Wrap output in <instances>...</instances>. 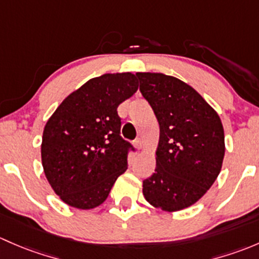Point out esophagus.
<instances>
[{
	"instance_id": "esophagus-1",
	"label": "esophagus",
	"mask_w": 259,
	"mask_h": 259,
	"mask_svg": "<svg viewBox=\"0 0 259 259\" xmlns=\"http://www.w3.org/2000/svg\"><path fill=\"white\" fill-rule=\"evenodd\" d=\"M133 146H135V148L137 149V151H141V149H142V147H143L142 141H141L140 138H137V140H136L135 142H133Z\"/></svg>"
}]
</instances>
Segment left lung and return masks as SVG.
<instances>
[{"label":"left lung","mask_w":259,"mask_h":259,"mask_svg":"<svg viewBox=\"0 0 259 259\" xmlns=\"http://www.w3.org/2000/svg\"><path fill=\"white\" fill-rule=\"evenodd\" d=\"M140 90L159 124L156 169L143 196L164 212L196 203L217 180L225 157V131L212 106L186 82L158 72H137Z\"/></svg>","instance_id":"obj_1"}]
</instances>
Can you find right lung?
Listing matches in <instances>:
<instances>
[{"mask_svg":"<svg viewBox=\"0 0 259 259\" xmlns=\"http://www.w3.org/2000/svg\"><path fill=\"white\" fill-rule=\"evenodd\" d=\"M137 90L131 72L105 73L68 95L49 118L42 136V166L66 204L96 208L126 172L131 145L119 136L117 107Z\"/></svg>","mask_w":259,"mask_h":259,"instance_id":"obj_1","label":"right lung"}]
</instances>
